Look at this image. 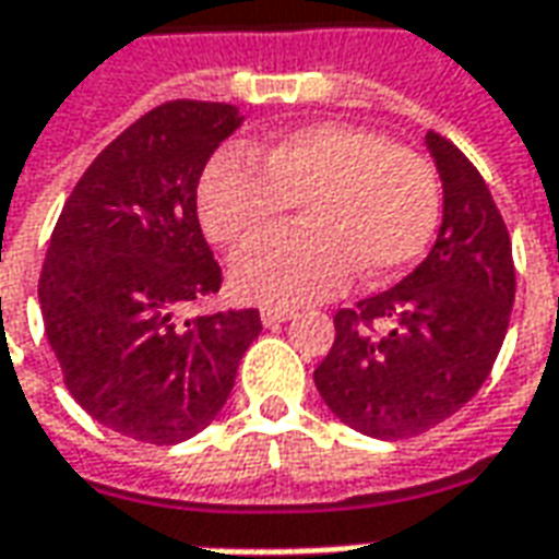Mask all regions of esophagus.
I'll use <instances>...</instances> for the list:
<instances>
[{"label":"esophagus","instance_id":"34e87169","mask_svg":"<svg viewBox=\"0 0 559 559\" xmlns=\"http://www.w3.org/2000/svg\"><path fill=\"white\" fill-rule=\"evenodd\" d=\"M260 318H263L265 328H278L287 318H294V309H281V306H263L260 309Z\"/></svg>","mask_w":559,"mask_h":559}]
</instances>
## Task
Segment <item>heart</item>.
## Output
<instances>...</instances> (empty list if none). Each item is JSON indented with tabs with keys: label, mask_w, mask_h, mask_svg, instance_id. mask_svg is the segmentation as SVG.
<instances>
[{
	"label": "heart",
	"mask_w": 559,
	"mask_h": 559,
	"mask_svg": "<svg viewBox=\"0 0 559 559\" xmlns=\"http://www.w3.org/2000/svg\"><path fill=\"white\" fill-rule=\"evenodd\" d=\"M219 152L199 183V219L219 248L275 231L299 204L302 229L253 245L231 263L235 294L296 306L360 284H385L423 257L440 223V174L423 152L355 124H309Z\"/></svg>",
	"instance_id": "b5f03b06"
}]
</instances>
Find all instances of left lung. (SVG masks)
Returning a JSON list of instances; mask_svg holds the SVG:
<instances>
[{
    "label": "left lung",
    "mask_w": 559,
    "mask_h": 559,
    "mask_svg": "<svg viewBox=\"0 0 559 559\" xmlns=\"http://www.w3.org/2000/svg\"><path fill=\"white\" fill-rule=\"evenodd\" d=\"M443 180V223L431 253L385 294L333 314L336 340L314 385L367 438H416L487 382L514 306L511 235L480 170L428 131Z\"/></svg>",
    "instance_id": "1"
}]
</instances>
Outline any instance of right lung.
I'll list each match as a JSON object with an SVG mask.
<instances>
[{"label": "right lung", "mask_w": 559, "mask_h": 559, "mask_svg": "<svg viewBox=\"0 0 559 559\" xmlns=\"http://www.w3.org/2000/svg\"><path fill=\"white\" fill-rule=\"evenodd\" d=\"M238 121L231 104L155 106L91 162L57 216L39 275L45 336L79 407L124 438L199 435L263 330L257 309L186 314L223 284L195 199Z\"/></svg>", "instance_id": "obj_1"}]
</instances>
